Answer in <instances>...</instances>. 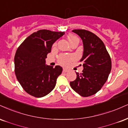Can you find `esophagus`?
<instances>
[{
  "mask_svg": "<svg viewBox=\"0 0 128 128\" xmlns=\"http://www.w3.org/2000/svg\"><path fill=\"white\" fill-rule=\"evenodd\" d=\"M68 72V69H67V68L63 69V72H64V73H66V72Z\"/></svg>",
  "mask_w": 128,
  "mask_h": 128,
  "instance_id": "esophagus-1",
  "label": "esophagus"
}]
</instances>
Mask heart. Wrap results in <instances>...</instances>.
Here are the masks:
<instances>
[{"instance_id":"heart-1","label":"heart","mask_w":128,"mask_h":128,"mask_svg":"<svg viewBox=\"0 0 128 128\" xmlns=\"http://www.w3.org/2000/svg\"><path fill=\"white\" fill-rule=\"evenodd\" d=\"M67 39H68L69 42H70V44H73L74 41H76V40H78V38L76 36L73 34H68V36H67ZM56 44H54V46ZM73 60V58H72V56H70V55H60L59 59H58V61L61 65L62 66H68L69 64H70L71 61Z\"/></svg>"}]
</instances>
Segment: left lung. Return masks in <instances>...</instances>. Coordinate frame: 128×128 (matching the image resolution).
I'll list each match as a JSON object with an SVG mask.
<instances>
[{
    "label": "left lung",
    "mask_w": 128,
    "mask_h": 128,
    "mask_svg": "<svg viewBox=\"0 0 128 128\" xmlns=\"http://www.w3.org/2000/svg\"><path fill=\"white\" fill-rule=\"evenodd\" d=\"M72 32L82 40L84 53L80 62L84 70L76 73V80L70 82L72 88L81 96H90L101 89L112 69V61L103 42L92 32L85 30Z\"/></svg>",
    "instance_id": "1"
}]
</instances>
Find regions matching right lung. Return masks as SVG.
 <instances>
[{
  "label": "right lung",
  "mask_w": 128,
  "mask_h": 128,
  "mask_svg": "<svg viewBox=\"0 0 128 128\" xmlns=\"http://www.w3.org/2000/svg\"><path fill=\"white\" fill-rule=\"evenodd\" d=\"M64 34V32L38 30L18 47L14 57L15 73L21 86L28 94L40 98L54 89L62 68L46 65V58L51 51L52 44Z\"/></svg>",
  "instance_id": "add662e5"
}]
</instances>
